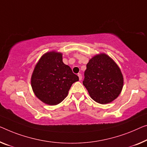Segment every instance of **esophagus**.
Instances as JSON below:
<instances>
[{
    "label": "esophagus",
    "instance_id": "esophagus-1",
    "mask_svg": "<svg viewBox=\"0 0 147 147\" xmlns=\"http://www.w3.org/2000/svg\"><path fill=\"white\" fill-rule=\"evenodd\" d=\"M78 78H79V80H82V74H81L80 73H78Z\"/></svg>",
    "mask_w": 147,
    "mask_h": 147
}]
</instances>
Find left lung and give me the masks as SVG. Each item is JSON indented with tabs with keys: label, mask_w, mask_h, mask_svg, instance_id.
<instances>
[{
	"label": "left lung",
	"mask_w": 147,
	"mask_h": 147,
	"mask_svg": "<svg viewBox=\"0 0 147 147\" xmlns=\"http://www.w3.org/2000/svg\"><path fill=\"white\" fill-rule=\"evenodd\" d=\"M82 83L95 102L106 104L119 95L123 78L114 61L107 55L101 54L89 61Z\"/></svg>",
	"instance_id": "1"
}]
</instances>
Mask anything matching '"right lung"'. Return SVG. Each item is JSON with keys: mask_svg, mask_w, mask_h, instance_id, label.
<instances>
[{"mask_svg": "<svg viewBox=\"0 0 147 147\" xmlns=\"http://www.w3.org/2000/svg\"><path fill=\"white\" fill-rule=\"evenodd\" d=\"M78 80L71 67L63 63L62 54L52 51L41 57L33 72L31 84L39 100L54 106L67 97L72 84Z\"/></svg>", "mask_w": 147, "mask_h": 147, "instance_id": "obj_1", "label": "right lung"}]
</instances>
